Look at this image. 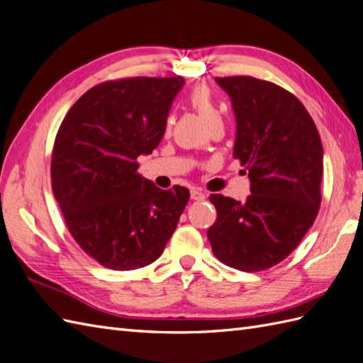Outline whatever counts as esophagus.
<instances>
[{"label":"esophagus","mask_w":363,"mask_h":363,"mask_svg":"<svg viewBox=\"0 0 363 363\" xmlns=\"http://www.w3.org/2000/svg\"><path fill=\"white\" fill-rule=\"evenodd\" d=\"M191 199L192 200H197V201H203V200L206 199V194H205V191H201L199 188H194L191 191Z\"/></svg>","instance_id":"esophagus-1"}]
</instances>
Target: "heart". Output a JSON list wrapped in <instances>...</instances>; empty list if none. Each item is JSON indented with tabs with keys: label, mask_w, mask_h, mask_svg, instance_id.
<instances>
[{
	"label": "heart",
	"mask_w": 363,
	"mask_h": 363,
	"mask_svg": "<svg viewBox=\"0 0 363 363\" xmlns=\"http://www.w3.org/2000/svg\"><path fill=\"white\" fill-rule=\"evenodd\" d=\"M188 103L206 123L208 128L216 125V123H222V111H220L217 101L206 86L194 87L188 95Z\"/></svg>",
	"instance_id": "b5f03b06"
}]
</instances>
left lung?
Masks as SVG:
<instances>
[{
    "mask_svg": "<svg viewBox=\"0 0 363 363\" xmlns=\"http://www.w3.org/2000/svg\"><path fill=\"white\" fill-rule=\"evenodd\" d=\"M237 121L234 158L251 196L209 197L217 209L208 238L228 267L257 272L293 252L320 208L323 147L311 115L284 87L254 77H217Z\"/></svg>",
    "mask_w": 363,
    "mask_h": 363,
    "instance_id": "1",
    "label": "left lung"
}]
</instances>
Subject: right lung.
<instances>
[{"instance_id":"right-lung-1","label":"right lung","mask_w":363,"mask_h":363,"mask_svg":"<svg viewBox=\"0 0 363 363\" xmlns=\"http://www.w3.org/2000/svg\"><path fill=\"white\" fill-rule=\"evenodd\" d=\"M184 79L134 77L83 94L52 149V191L75 242L101 267L143 268L160 257L189 191L157 188L137 158L160 143Z\"/></svg>"}]
</instances>
